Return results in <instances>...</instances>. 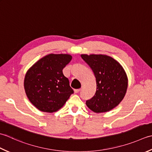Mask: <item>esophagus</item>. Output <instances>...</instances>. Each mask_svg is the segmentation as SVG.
I'll return each mask as SVG.
<instances>
[{
	"label": "esophagus",
	"instance_id": "34e87169",
	"mask_svg": "<svg viewBox=\"0 0 152 152\" xmlns=\"http://www.w3.org/2000/svg\"><path fill=\"white\" fill-rule=\"evenodd\" d=\"M80 91V88L79 89H75L74 90V92H75V93H79Z\"/></svg>",
	"mask_w": 152,
	"mask_h": 152
}]
</instances>
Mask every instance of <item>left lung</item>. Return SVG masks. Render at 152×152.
Here are the masks:
<instances>
[{
	"label": "left lung",
	"mask_w": 152,
	"mask_h": 152,
	"mask_svg": "<svg viewBox=\"0 0 152 152\" xmlns=\"http://www.w3.org/2000/svg\"><path fill=\"white\" fill-rule=\"evenodd\" d=\"M96 77V91L86 105L95 113L107 112L118 106L125 96L128 79L118 61L105 54H81Z\"/></svg>",
	"instance_id": "obj_1"
}]
</instances>
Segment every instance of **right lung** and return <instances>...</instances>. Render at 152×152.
Here are the masks:
<instances>
[{"label":"right lung","mask_w":152,"mask_h":152,"mask_svg":"<svg viewBox=\"0 0 152 152\" xmlns=\"http://www.w3.org/2000/svg\"><path fill=\"white\" fill-rule=\"evenodd\" d=\"M72 59L69 54H50L27 70L24 89L31 103L39 110L47 113L57 111L73 93L62 72Z\"/></svg>","instance_id":"obj_1"}]
</instances>
